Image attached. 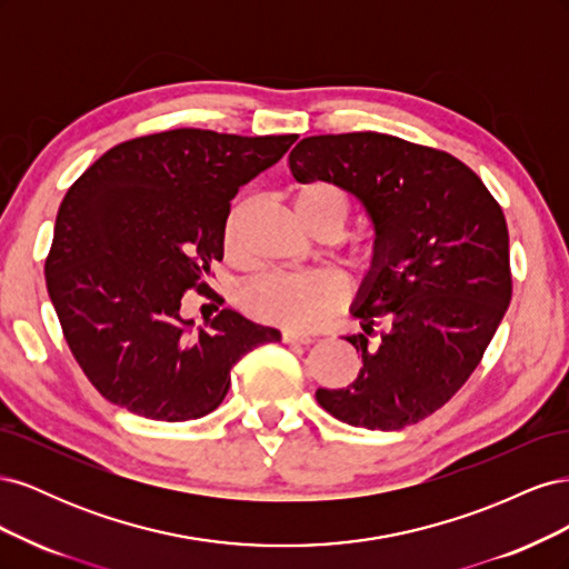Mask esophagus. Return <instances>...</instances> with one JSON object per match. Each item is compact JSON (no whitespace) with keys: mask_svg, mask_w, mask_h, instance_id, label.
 I'll return each mask as SVG.
<instances>
[{"mask_svg":"<svg viewBox=\"0 0 569 569\" xmlns=\"http://www.w3.org/2000/svg\"><path fill=\"white\" fill-rule=\"evenodd\" d=\"M282 341H284V343H311V341H313V337L301 335V332L284 330V332H282Z\"/></svg>","mask_w":569,"mask_h":569,"instance_id":"esophagus-1","label":"esophagus"}]
</instances>
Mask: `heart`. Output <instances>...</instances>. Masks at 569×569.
Here are the masks:
<instances>
[{"label": "heart", "mask_w": 569, "mask_h": 569, "mask_svg": "<svg viewBox=\"0 0 569 569\" xmlns=\"http://www.w3.org/2000/svg\"><path fill=\"white\" fill-rule=\"evenodd\" d=\"M295 211L303 226L318 237L337 239L347 230L353 201L347 189L330 180H313L295 192ZM251 216V201L234 203L226 222V253L230 261H242V242ZM375 239H360L351 247V263L370 270L377 261ZM244 308L256 320L287 327V330H316L347 303V287L325 272H274L244 289Z\"/></svg>", "instance_id": "obj_1"}]
</instances>
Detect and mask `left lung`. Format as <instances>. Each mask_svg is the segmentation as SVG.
<instances>
[{"label": "left lung", "mask_w": 569, "mask_h": 569, "mask_svg": "<svg viewBox=\"0 0 569 569\" xmlns=\"http://www.w3.org/2000/svg\"><path fill=\"white\" fill-rule=\"evenodd\" d=\"M289 168L363 201L380 247L353 311L363 332L347 337L363 368L347 389H318V403L382 432L429 418L468 382L510 303L501 203L451 153L370 130L306 137Z\"/></svg>", "instance_id": "8db88e82"}]
</instances>
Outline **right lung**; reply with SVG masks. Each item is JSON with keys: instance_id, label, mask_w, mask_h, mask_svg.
<instances>
[{"instance_id": "add662e5", "label": "right lung", "mask_w": 569, "mask_h": 569, "mask_svg": "<svg viewBox=\"0 0 569 569\" xmlns=\"http://www.w3.org/2000/svg\"><path fill=\"white\" fill-rule=\"evenodd\" d=\"M299 134L178 128L120 142L68 189L44 261L68 349L107 401L134 416H209L239 358L280 332L220 308L203 328L179 316L209 287L237 189L278 163Z\"/></svg>"}]
</instances>
